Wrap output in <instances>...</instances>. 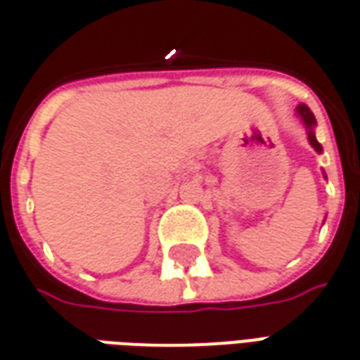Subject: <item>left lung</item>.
Returning a JSON list of instances; mask_svg holds the SVG:
<instances>
[{"instance_id": "left-lung-1", "label": "left lung", "mask_w": 360, "mask_h": 360, "mask_svg": "<svg viewBox=\"0 0 360 360\" xmlns=\"http://www.w3.org/2000/svg\"><path fill=\"white\" fill-rule=\"evenodd\" d=\"M297 117L301 119V123L307 129V136H309V142L312 148L316 150L318 154H322V144L316 141V134H314V127H316V119H314V113L309 110V105H304V103H299L297 105ZM326 177V173H324Z\"/></svg>"}]
</instances>
